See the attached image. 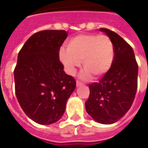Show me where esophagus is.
<instances>
[{
  "label": "esophagus",
  "instance_id": "obj_1",
  "mask_svg": "<svg viewBox=\"0 0 148 148\" xmlns=\"http://www.w3.org/2000/svg\"><path fill=\"white\" fill-rule=\"evenodd\" d=\"M82 82H78V81H77V82H76V86H80L81 85H82Z\"/></svg>",
  "mask_w": 148,
  "mask_h": 148
}]
</instances>
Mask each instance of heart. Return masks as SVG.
Here are the masks:
<instances>
[{
	"label": "heart",
	"mask_w": 148,
	"mask_h": 148,
	"mask_svg": "<svg viewBox=\"0 0 148 148\" xmlns=\"http://www.w3.org/2000/svg\"><path fill=\"white\" fill-rule=\"evenodd\" d=\"M114 47L109 36L97 34H82L73 37L61 49L59 58L66 73L74 75L82 63L85 70L81 77L88 79L107 74L114 61Z\"/></svg>",
	"instance_id": "1"
}]
</instances>
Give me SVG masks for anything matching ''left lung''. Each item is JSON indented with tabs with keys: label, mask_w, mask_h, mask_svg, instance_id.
Returning <instances> with one entry per match:
<instances>
[{
	"label": "left lung",
	"mask_w": 148,
	"mask_h": 148,
	"mask_svg": "<svg viewBox=\"0 0 148 148\" xmlns=\"http://www.w3.org/2000/svg\"><path fill=\"white\" fill-rule=\"evenodd\" d=\"M114 47V61L99 82L90 84L86 102L88 114L97 122L111 124L123 117L133 103L137 90L138 65L133 49L118 34L100 28Z\"/></svg>",
	"instance_id": "1"
}]
</instances>
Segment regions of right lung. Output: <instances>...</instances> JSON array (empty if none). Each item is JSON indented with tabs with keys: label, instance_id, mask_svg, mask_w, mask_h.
Returning a JSON list of instances; mask_svg holds the SVG:
<instances>
[{
	"label": "right lung",
	"instance_id": "1",
	"mask_svg": "<svg viewBox=\"0 0 148 148\" xmlns=\"http://www.w3.org/2000/svg\"><path fill=\"white\" fill-rule=\"evenodd\" d=\"M67 37L64 30H45L27 39L18 54L14 70L16 95L28 117L39 124L60 120L76 82L63 71L60 47Z\"/></svg>",
	"mask_w": 148,
	"mask_h": 148
}]
</instances>
